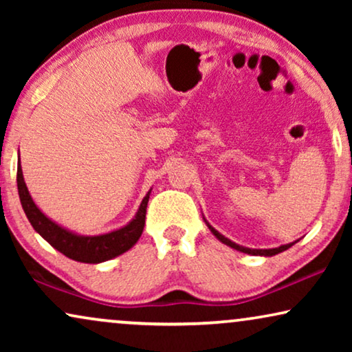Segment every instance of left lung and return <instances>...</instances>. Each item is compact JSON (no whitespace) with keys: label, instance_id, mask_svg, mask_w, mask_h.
<instances>
[{"label":"left lung","instance_id":"1","mask_svg":"<svg viewBox=\"0 0 352 352\" xmlns=\"http://www.w3.org/2000/svg\"><path fill=\"white\" fill-rule=\"evenodd\" d=\"M208 228L211 229V232H213V234L216 235V239H219L221 242L226 243V245H229V247H232V248H235V250H239V252H243V253H248V254H261V256H274V254H277V253H280V252H285V250H288V248H290L292 245H293V243L282 245V247L272 248V250H252V248H245V247H240V245H237V243L230 242L229 239H226L224 235H221V234L218 232V230H214L213 228H211L210 224H208Z\"/></svg>","mask_w":352,"mask_h":352}]
</instances>
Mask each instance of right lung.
<instances>
[{"label": "right lung", "instance_id": "1", "mask_svg": "<svg viewBox=\"0 0 352 352\" xmlns=\"http://www.w3.org/2000/svg\"><path fill=\"white\" fill-rule=\"evenodd\" d=\"M17 189L21 197L22 208L25 211L28 221H30L33 229L41 235L46 242H50L56 250H59L67 258L75 259L80 263H102L107 259H112L118 254L128 252L134 243L141 237L144 224H146V208L148 201V194L144 197L139 211L131 223L124 228L113 230L110 234L94 235V237H81L62 229L60 226L52 223L50 218H46L36 205L33 204L30 194H28L25 181L22 176L21 163L17 165Z\"/></svg>", "mask_w": 352, "mask_h": 352}]
</instances>
